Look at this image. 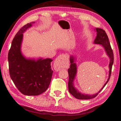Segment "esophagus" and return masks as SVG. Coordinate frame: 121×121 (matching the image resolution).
Masks as SVG:
<instances>
[{
    "label": "esophagus",
    "instance_id": "1",
    "mask_svg": "<svg viewBox=\"0 0 121 121\" xmlns=\"http://www.w3.org/2000/svg\"><path fill=\"white\" fill-rule=\"evenodd\" d=\"M68 56L67 54H61L56 59L54 63V69L58 71L67 68L68 66Z\"/></svg>",
    "mask_w": 121,
    "mask_h": 121
}]
</instances>
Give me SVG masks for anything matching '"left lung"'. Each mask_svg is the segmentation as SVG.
<instances>
[{"mask_svg": "<svg viewBox=\"0 0 121 121\" xmlns=\"http://www.w3.org/2000/svg\"><path fill=\"white\" fill-rule=\"evenodd\" d=\"M96 31H97V36L94 41V43L97 44H101L105 49V51L108 56L110 58V63L109 65V77L107 79L105 85L102 87V89L98 92V93L93 95H84V94L79 92L78 91L75 89L73 86V82L75 79V77L77 73V67L76 64L74 62V58L73 56H70V68L68 69V72L69 74V81H68V90L70 94H71L73 97L78 99L84 100V99H91L95 98L100 91L104 89L105 85L107 84L108 82L109 81L110 75L112 73V65H113L114 62V54L110 46L109 39H108L107 34L105 31L101 28H96Z\"/></svg>", "mask_w": 121, "mask_h": 121, "instance_id": "obj_1", "label": "left lung"}]
</instances>
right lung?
I'll return each mask as SVG.
<instances>
[{"label":"right lung","mask_w":121,"mask_h":121,"mask_svg":"<svg viewBox=\"0 0 121 121\" xmlns=\"http://www.w3.org/2000/svg\"><path fill=\"white\" fill-rule=\"evenodd\" d=\"M34 23H27L20 29L13 38L8 54L10 77L17 89L26 95H38L46 91L53 72L52 59H26L21 53L23 33Z\"/></svg>","instance_id":"obj_1"}]
</instances>
